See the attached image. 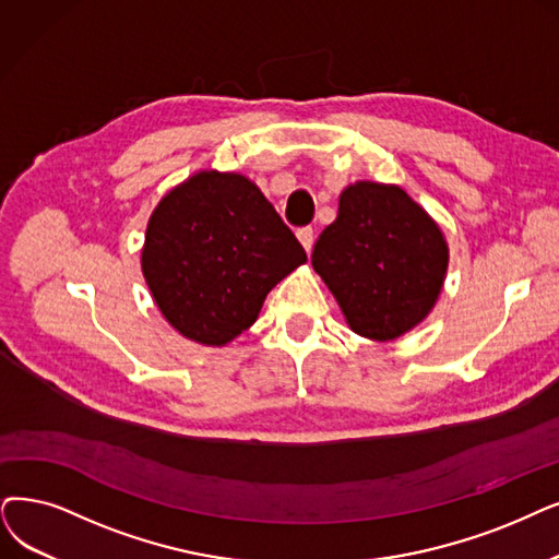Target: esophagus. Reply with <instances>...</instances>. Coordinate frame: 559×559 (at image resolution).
<instances>
[{"label":"esophagus","instance_id":"esophagus-1","mask_svg":"<svg viewBox=\"0 0 559 559\" xmlns=\"http://www.w3.org/2000/svg\"><path fill=\"white\" fill-rule=\"evenodd\" d=\"M298 240L302 242L305 252L309 254V252H311V248H314V229H311V227H302V229H298Z\"/></svg>","mask_w":559,"mask_h":559}]
</instances>
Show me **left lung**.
I'll list each match as a JSON object with an SVG mask.
<instances>
[{
    "label": "left lung",
    "mask_w": 559,
    "mask_h": 559,
    "mask_svg": "<svg viewBox=\"0 0 559 559\" xmlns=\"http://www.w3.org/2000/svg\"><path fill=\"white\" fill-rule=\"evenodd\" d=\"M440 227L399 186L357 181L319 236L311 265L337 298L346 323L392 342L429 317L448 273Z\"/></svg>",
    "instance_id": "1"
}]
</instances>
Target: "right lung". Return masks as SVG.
Returning a JSON list of instances; mask_svg holds the SVG:
<instances>
[{
	"instance_id": "add662e5",
	"label": "right lung",
	"mask_w": 559,
	"mask_h": 559,
	"mask_svg": "<svg viewBox=\"0 0 559 559\" xmlns=\"http://www.w3.org/2000/svg\"><path fill=\"white\" fill-rule=\"evenodd\" d=\"M305 261L302 245L250 178L209 169L155 206L142 273L171 328L197 344L225 346Z\"/></svg>"
}]
</instances>
